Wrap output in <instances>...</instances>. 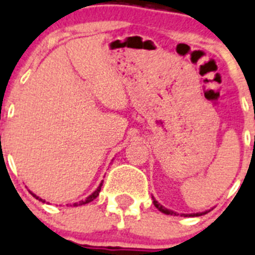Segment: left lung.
<instances>
[{
	"mask_svg": "<svg viewBox=\"0 0 255 255\" xmlns=\"http://www.w3.org/2000/svg\"><path fill=\"white\" fill-rule=\"evenodd\" d=\"M152 200H153V205L156 206V208L158 209V210H160L161 213L166 214V215H177V214H176L175 211H172V210H168V209L163 208V206L161 205V204L158 203V201H156V199H154L153 196H152ZM209 211H210V210H208V211H204V213H196V214H181V216H201V215H204V214H208Z\"/></svg>",
	"mask_w": 255,
	"mask_h": 255,
	"instance_id": "obj_1",
	"label": "left lung"
}]
</instances>
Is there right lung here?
Returning <instances> with one entry per match:
<instances>
[{
	"mask_svg": "<svg viewBox=\"0 0 255 255\" xmlns=\"http://www.w3.org/2000/svg\"><path fill=\"white\" fill-rule=\"evenodd\" d=\"M102 185H103V181L101 182V185H99V186H98V189L95 190V191L93 192L92 195H89V196H88L87 199H85V200H82V201H79V203H75V204H73V206H80V205H85V204L90 203V201H93V200H94V199H97V196H98V195H99V192H101ZM30 192H31V191H30ZM31 195H32V196H34V197H36V199L39 200V201H42V203H45V200H42L41 197L36 196V195H35V194H32V192H31Z\"/></svg>",
	"mask_w": 255,
	"mask_h": 255,
	"instance_id": "add662e5",
	"label": "right lung"
}]
</instances>
